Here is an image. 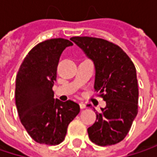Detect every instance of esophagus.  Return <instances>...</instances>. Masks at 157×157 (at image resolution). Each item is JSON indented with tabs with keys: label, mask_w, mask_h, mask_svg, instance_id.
<instances>
[{
	"label": "esophagus",
	"mask_w": 157,
	"mask_h": 157,
	"mask_svg": "<svg viewBox=\"0 0 157 157\" xmlns=\"http://www.w3.org/2000/svg\"><path fill=\"white\" fill-rule=\"evenodd\" d=\"M79 105H80L81 109H84V108H86V105H85V104H83V103H80Z\"/></svg>",
	"instance_id": "obj_1"
}]
</instances>
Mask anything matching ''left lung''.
<instances>
[{
    "instance_id": "left-lung-1",
    "label": "left lung",
    "mask_w": 157,
    "mask_h": 157,
    "mask_svg": "<svg viewBox=\"0 0 157 157\" xmlns=\"http://www.w3.org/2000/svg\"><path fill=\"white\" fill-rule=\"evenodd\" d=\"M71 40L94 61V89L106 102L105 108L95 113L94 124L87 129L89 138L101 146L115 144L126 136L138 113L135 64L122 48L109 41L88 36Z\"/></svg>"
}]
</instances>
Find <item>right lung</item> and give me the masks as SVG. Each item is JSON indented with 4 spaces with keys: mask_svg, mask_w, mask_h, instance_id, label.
<instances>
[{
    "mask_svg": "<svg viewBox=\"0 0 157 157\" xmlns=\"http://www.w3.org/2000/svg\"><path fill=\"white\" fill-rule=\"evenodd\" d=\"M71 45L73 43L63 38L38 44L28 52L16 75L15 103L21 123L39 144L62 143L69 124L80 112L77 103L53 98L59 59Z\"/></svg>",
    "mask_w": 157,
    "mask_h": 157,
    "instance_id": "add662e5",
    "label": "right lung"
}]
</instances>
